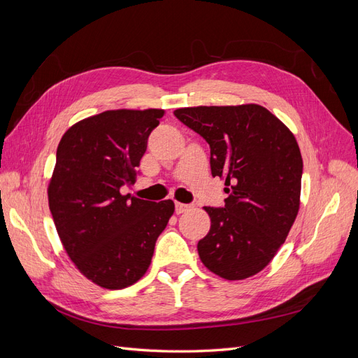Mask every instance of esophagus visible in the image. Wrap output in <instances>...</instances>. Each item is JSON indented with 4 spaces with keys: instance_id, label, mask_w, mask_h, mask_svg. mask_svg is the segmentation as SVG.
<instances>
[{
    "instance_id": "obj_1",
    "label": "esophagus",
    "mask_w": 358,
    "mask_h": 358,
    "mask_svg": "<svg viewBox=\"0 0 358 358\" xmlns=\"http://www.w3.org/2000/svg\"><path fill=\"white\" fill-rule=\"evenodd\" d=\"M189 209V204H183V203H176V213H183Z\"/></svg>"
}]
</instances>
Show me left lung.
<instances>
[{
    "mask_svg": "<svg viewBox=\"0 0 358 358\" xmlns=\"http://www.w3.org/2000/svg\"><path fill=\"white\" fill-rule=\"evenodd\" d=\"M210 146L212 176L225 180L224 208H204L210 230L201 263L227 280L257 275L285 242L300 208L303 161L289 128L258 104L175 110Z\"/></svg>",
    "mask_w": 358,
    "mask_h": 358,
    "instance_id": "obj_1",
    "label": "left lung"
}]
</instances>
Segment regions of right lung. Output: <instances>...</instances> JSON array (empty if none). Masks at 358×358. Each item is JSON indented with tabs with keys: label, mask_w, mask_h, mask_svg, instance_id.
I'll return each mask as SVG.
<instances>
[{
	"label": "right lung",
	"mask_w": 358,
	"mask_h": 358,
	"mask_svg": "<svg viewBox=\"0 0 358 358\" xmlns=\"http://www.w3.org/2000/svg\"><path fill=\"white\" fill-rule=\"evenodd\" d=\"M162 109L107 110L71 125L57 150L48 187L61 243L91 282L107 289L136 284L150 266L175 203L124 196Z\"/></svg>",
	"instance_id": "1"
}]
</instances>
